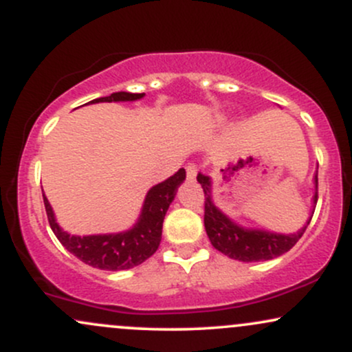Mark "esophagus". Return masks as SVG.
Here are the masks:
<instances>
[{"label":"esophagus","mask_w":352,"mask_h":352,"mask_svg":"<svg viewBox=\"0 0 352 352\" xmlns=\"http://www.w3.org/2000/svg\"><path fill=\"white\" fill-rule=\"evenodd\" d=\"M187 179L188 180H195V177H197V164H193V162H190V164H187Z\"/></svg>","instance_id":"1"}]
</instances>
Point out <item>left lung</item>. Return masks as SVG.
<instances>
[{
  "instance_id": "8db88e82",
  "label": "left lung",
  "mask_w": 352,
  "mask_h": 352,
  "mask_svg": "<svg viewBox=\"0 0 352 352\" xmlns=\"http://www.w3.org/2000/svg\"><path fill=\"white\" fill-rule=\"evenodd\" d=\"M197 180H199V184L201 185L205 193L204 221L210 241H212V245L215 246L218 252L227 254L228 258H233V260L252 263V261H266L281 256V254L289 252V250L296 245V241L302 236L305 230L308 228L311 218H313V215H311L300 232L289 233V235L240 227L235 221L230 220V218L225 215L221 210H218L215 207V204H213L212 179H210L208 175H204V173H199V175H197ZM314 188H316V192H314L313 204H316L318 173L314 175Z\"/></svg>"
}]
</instances>
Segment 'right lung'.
Listing matches in <instances>:
<instances>
[{
	"label": "right lung",
	"mask_w": 352,
	"mask_h": 352,
	"mask_svg": "<svg viewBox=\"0 0 352 352\" xmlns=\"http://www.w3.org/2000/svg\"><path fill=\"white\" fill-rule=\"evenodd\" d=\"M144 96L145 94H132V92H114L107 98L94 99L91 102H120V100L125 102V100L142 99ZM184 180L185 168H180L162 184H157L155 187L148 190L139 220L127 232L89 236L69 235L56 223L54 212L43 193L44 208H46L51 230L67 252H71L89 266L107 270V272H119V270H129L144 263L157 252L162 240L165 213L170 207L172 200L175 199L177 188Z\"/></svg>",
	"instance_id": "add662e5"
}]
</instances>
